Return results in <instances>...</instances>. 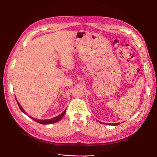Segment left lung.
Masks as SVG:
<instances>
[{
  "label": "left lung",
  "mask_w": 157,
  "mask_h": 157,
  "mask_svg": "<svg viewBox=\"0 0 157 157\" xmlns=\"http://www.w3.org/2000/svg\"><path fill=\"white\" fill-rule=\"evenodd\" d=\"M104 124H107V123H105ZM119 124H120L119 123H110V124H109V123H108V125H118Z\"/></svg>",
  "instance_id": "1"
}]
</instances>
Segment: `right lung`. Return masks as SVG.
Segmentation results:
<instances>
[{
	"mask_svg": "<svg viewBox=\"0 0 157 157\" xmlns=\"http://www.w3.org/2000/svg\"><path fill=\"white\" fill-rule=\"evenodd\" d=\"M17 103H18V106H19V108H20V110H21L23 113L26 114V113L25 112V111H24L23 109L21 108V105H20V104H19L18 102H17ZM65 111H66V109H65L62 113H61L60 115H59V116H57V117H55V118H52V119H50V120H37V119H35V118H32V117H30V116H29V117L30 118H31L32 120H34L35 121L40 123V124H43V125L50 124V123H53L59 121L64 116V114H65Z\"/></svg>",
	"mask_w": 157,
	"mask_h": 157,
	"instance_id": "1",
	"label": "right lung"
}]
</instances>
